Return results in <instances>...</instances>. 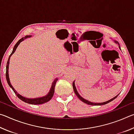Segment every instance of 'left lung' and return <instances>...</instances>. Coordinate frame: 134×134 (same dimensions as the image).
<instances>
[{
    "label": "left lung",
    "mask_w": 134,
    "mask_h": 134,
    "mask_svg": "<svg viewBox=\"0 0 134 134\" xmlns=\"http://www.w3.org/2000/svg\"><path fill=\"white\" fill-rule=\"evenodd\" d=\"M114 41L115 42V43H116V44H118L119 48L120 49H121V48H120V45H119V42H118V41ZM72 87H73V90H74V93H75V94H76V96L79 97V99H80V100H81L82 102H83L84 103H85L87 104V105H95V106H96V105H105V104H107L108 103H109V102H110L111 101H112L113 100H114L115 99H116V97H118V95H119V94H118L117 96L114 97H113V98L110 99L109 100H108V101L105 102H102V103H93V102H90V101H88V100H86V99H85L84 98H83V97H81L80 95L79 94V93L77 92V89H76V86H75V85H74V81L73 83H72Z\"/></svg>",
    "instance_id": "left-lung-1"
}]
</instances>
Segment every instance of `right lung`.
Listing matches in <instances>:
<instances>
[{
  "instance_id": "add662e5",
  "label": "right lung",
  "mask_w": 134,
  "mask_h": 134,
  "mask_svg": "<svg viewBox=\"0 0 134 134\" xmlns=\"http://www.w3.org/2000/svg\"><path fill=\"white\" fill-rule=\"evenodd\" d=\"M31 37V35H26L25 37L22 38L21 39H20L18 41L16 42V44L15 45L14 47H13V51L12 52V53L10 54V55L9 57L8 62H7V64H6V80H7V82L8 83L9 86L12 88V90H13V92H15V93L16 95L18 96V98H19L20 99L22 100L24 102L29 103V104H32V105H41V104H43L47 102L50 100L51 99L52 97H53L54 93V90H55V84L57 83V81L58 80V79H55V80H54L53 83H52V86L50 90H49V92H48V93L47 94L46 96H43V97H38V98H35V99H29V98H26V97H25L24 96H21V94H19L17 92H16V90H15L14 88L13 87V86L11 85V83L10 82L9 80V60H10V57L12 56V54L15 53V51L16 49V48L18 47L19 44L21 43L22 41H24V40L28 38H30Z\"/></svg>"
}]
</instances>
